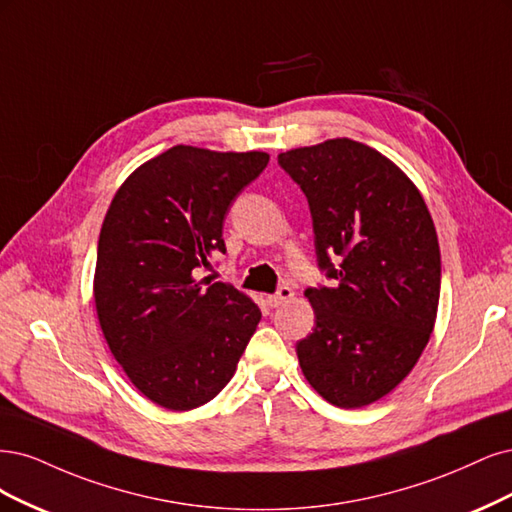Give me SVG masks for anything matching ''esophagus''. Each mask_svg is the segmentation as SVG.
I'll list each match as a JSON object with an SVG mask.
<instances>
[{
  "label": "esophagus",
  "mask_w": 512,
  "mask_h": 512,
  "mask_svg": "<svg viewBox=\"0 0 512 512\" xmlns=\"http://www.w3.org/2000/svg\"><path fill=\"white\" fill-rule=\"evenodd\" d=\"M291 298H293V289L283 285V287H278V291L274 295H268V304L272 308H278V306H283L285 302H289Z\"/></svg>",
  "instance_id": "1"
}]
</instances>
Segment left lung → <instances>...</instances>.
Masks as SVG:
<instances>
[{
	"label": "left lung",
	"mask_w": 512,
	"mask_h": 512,
	"mask_svg": "<svg viewBox=\"0 0 512 512\" xmlns=\"http://www.w3.org/2000/svg\"><path fill=\"white\" fill-rule=\"evenodd\" d=\"M304 191L319 270L304 291L315 329L295 344L306 381L340 408L381 400L415 368L440 298L436 227L408 176L374 148L336 138L278 155Z\"/></svg>",
	"instance_id": "1"
}]
</instances>
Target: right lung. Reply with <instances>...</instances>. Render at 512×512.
<instances>
[{
    "label": "right lung",
    "mask_w": 512,
    "mask_h": 512,
    "mask_svg": "<svg viewBox=\"0 0 512 512\" xmlns=\"http://www.w3.org/2000/svg\"><path fill=\"white\" fill-rule=\"evenodd\" d=\"M270 155L172 146L131 174L97 242L95 308L129 381L170 410L210 402L261 319L229 283L200 278L225 253L223 223Z\"/></svg>",
    "instance_id": "1"
}]
</instances>
